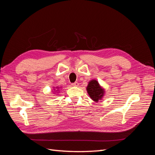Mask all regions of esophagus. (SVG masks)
I'll return each mask as SVG.
<instances>
[{
    "label": "esophagus",
    "instance_id": "1",
    "mask_svg": "<svg viewBox=\"0 0 155 155\" xmlns=\"http://www.w3.org/2000/svg\"><path fill=\"white\" fill-rule=\"evenodd\" d=\"M71 85H72V86H73V87H78V86L79 85V83H78V82H74V83H72Z\"/></svg>",
    "mask_w": 155,
    "mask_h": 155
}]
</instances>
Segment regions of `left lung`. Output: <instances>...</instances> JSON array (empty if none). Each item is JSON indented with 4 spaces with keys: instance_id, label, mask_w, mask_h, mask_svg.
Wrapping results in <instances>:
<instances>
[{
    "instance_id": "obj_1",
    "label": "left lung",
    "mask_w": 155,
    "mask_h": 155,
    "mask_svg": "<svg viewBox=\"0 0 155 155\" xmlns=\"http://www.w3.org/2000/svg\"><path fill=\"white\" fill-rule=\"evenodd\" d=\"M87 91L89 96L95 102L101 100L105 94L104 89L100 85L99 83L96 79L89 81L87 87Z\"/></svg>"
}]
</instances>
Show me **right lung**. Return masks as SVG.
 <instances>
[{
    "label": "right lung",
    "mask_w": 155,
    "mask_h": 155,
    "mask_svg": "<svg viewBox=\"0 0 155 155\" xmlns=\"http://www.w3.org/2000/svg\"><path fill=\"white\" fill-rule=\"evenodd\" d=\"M59 88L57 87V88H56L55 89V88H54V90L55 92H58V91H59Z\"/></svg>",
    "instance_id": "1"
}]
</instances>
